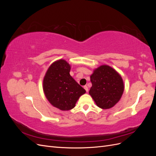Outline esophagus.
<instances>
[{"label": "esophagus", "instance_id": "obj_1", "mask_svg": "<svg viewBox=\"0 0 156 156\" xmlns=\"http://www.w3.org/2000/svg\"><path fill=\"white\" fill-rule=\"evenodd\" d=\"M84 88L85 89V90L88 92V87H87V86H84Z\"/></svg>", "mask_w": 156, "mask_h": 156}]
</instances>
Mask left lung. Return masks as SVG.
I'll return each mask as SVG.
<instances>
[{
  "label": "left lung",
  "mask_w": 156,
  "mask_h": 156,
  "mask_svg": "<svg viewBox=\"0 0 156 156\" xmlns=\"http://www.w3.org/2000/svg\"><path fill=\"white\" fill-rule=\"evenodd\" d=\"M92 87L89 91L96 104L103 109L114 107L119 102L124 90L121 75L108 65H101L90 75Z\"/></svg>",
  "instance_id": "1"
}]
</instances>
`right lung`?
I'll list each match as a JSON object with an SVG mask.
<instances>
[{"label":"right lung","mask_w":156,"mask_h":156,"mask_svg":"<svg viewBox=\"0 0 156 156\" xmlns=\"http://www.w3.org/2000/svg\"><path fill=\"white\" fill-rule=\"evenodd\" d=\"M71 66L64 59L56 60L47 70L43 80L46 98L61 111L72 109L86 90L71 76Z\"/></svg>","instance_id":"1"}]
</instances>
